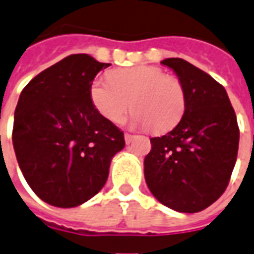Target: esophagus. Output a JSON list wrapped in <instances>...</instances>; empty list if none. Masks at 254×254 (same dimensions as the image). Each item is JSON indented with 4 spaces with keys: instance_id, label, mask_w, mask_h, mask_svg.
Here are the masks:
<instances>
[{
    "instance_id": "1",
    "label": "esophagus",
    "mask_w": 254,
    "mask_h": 254,
    "mask_svg": "<svg viewBox=\"0 0 254 254\" xmlns=\"http://www.w3.org/2000/svg\"><path fill=\"white\" fill-rule=\"evenodd\" d=\"M135 138V135H131V134H126L125 135V140L127 144H129V143L132 142V139Z\"/></svg>"
}]
</instances>
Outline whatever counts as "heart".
<instances>
[{"instance_id": "1", "label": "heart", "mask_w": 254, "mask_h": 254, "mask_svg": "<svg viewBox=\"0 0 254 254\" xmlns=\"http://www.w3.org/2000/svg\"><path fill=\"white\" fill-rule=\"evenodd\" d=\"M110 81L93 80L89 96L93 107L112 123L134 111L131 125L148 127L152 132L170 129L185 111V91L177 77L156 66L140 65L112 70Z\"/></svg>"}]
</instances>
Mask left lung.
<instances>
[{"mask_svg": "<svg viewBox=\"0 0 254 254\" xmlns=\"http://www.w3.org/2000/svg\"><path fill=\"white\" fill-rule=\"evenodd\" d=\"M161 64L174 70L184 87L185 114L170 132L150 139L144 178L165 206L197 213L228 186L237 161V118L224 87L206 72L178 57Z\"/></svg>", "mask_w": 254, "mask_h": 254, "instance_id": "1", "label": "left lung"}]
</instances>
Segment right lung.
Here are the masks:
<instances>
[{
  "instance_id": "right-lung-1",
  "label": "right lung",
  "mask_w": 254,
  "mask_h": 254,
  "mask_svg": "<svg viewBox=\"0 0 254 254\" xmlns=\"http://www.w3.org/2000/svg\"><path fill=\"white\" fill-rule=\"evenodd\" d=\"M111 64L70 55L22 89L13 125V147L24 178L44 202L75 207L96 195L125 136L93 107L95 76Z\"/></svg>"
}]
</instances>
